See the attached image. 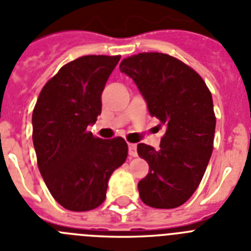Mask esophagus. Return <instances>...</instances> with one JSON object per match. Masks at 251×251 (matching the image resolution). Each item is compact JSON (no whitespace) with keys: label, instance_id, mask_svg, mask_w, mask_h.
Returning a JSON list of instances; mask_svg holds the SVG:
<instances>
[{"label":"esophagus","instance_id":"34e87169","mask_svg":"<svg viewBox=\"0 0 251 251\" xmlns=\"http://www.w3.org/2000/svg\"><path fill=\"white\" fill-rule=\"evenodd\" d=\"M129 154L130 157H136V155H138V151H136V144L129 143Z\"/></svg>","mask_w":251,"mask_h":251}]
</instances>
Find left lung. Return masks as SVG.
I'll return each instance as SVG.
<instances>
[{
	"label": "left lung",
	"instance_id": "8db88e82",
	"mask_svg": "<svg viewBox=\"0 0 251 251\" xmlns=\"http://www.w3.org/2000/svg\"><path fill=\"white\" fill-rule=\"evenodd\" d=\"M121 73L131 77L149 113L166 132L159 149L138 144L149 174L139 181L144 204L159 209L180 207L197 190L213 151V100L195 70L170 54L144 52L124 58Z\"/></svg>",
	"mask_w": 251,
	"mask_h": 251
}]
</instances>
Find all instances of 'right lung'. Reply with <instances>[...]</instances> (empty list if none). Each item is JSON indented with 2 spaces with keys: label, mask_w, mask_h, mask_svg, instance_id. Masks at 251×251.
Masks as SVG:
<instances>
[{
  "label": "right lung",
  "mask_w": 251,
  "mask_h": 251,
  "mask_svg": "<svg viewBox=\"0 0 251 251\" xmlns=\"http://www.w3.org/2000/svg\"><path fill=\"white\" fill-rule=\"evenodd\" d=\"M121 56H83L43 86L33 111V144L42 177L62 207L85 212L106 199L108 180L126 161L122 138L86 130L102 111L100 96Z\"/></svg>",
  "instance_id": "obj_1"
}]
</instances>
